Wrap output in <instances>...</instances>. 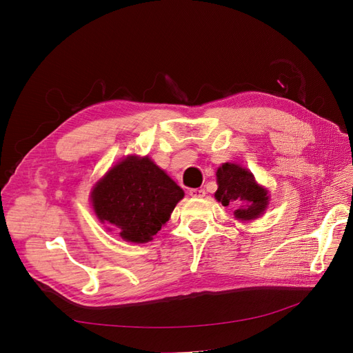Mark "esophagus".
Segmentation results:
<instances>
[{
	"mask_svg": "<svg viewBox=\"0 0 353 353\" xmlns=\"http://www.w3.org/2000/svg\"><path fill=\"white\" fill-rule=\"evenodd\" d=\"M189 193H190V196H192V197H194V199L205 197V194H206V192L203 190V189H192Z\"/></svg>",
	"mask_w": 353,
	"mask_h": 353,
	"instance_id": "1",
	"label": "esophagus"
}]
</instances>
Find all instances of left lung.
Segmentation results:
<instances>
[{
    "mask_svg": "<svg viewBox=\"0 0 353 353\" xmlns=\"http://www.w3.org/2000/svg\"><path fill=\"white\" fill-rule=\"evenodd\" d=\"M217 192L214 197L223 206L234 208V217L242 221L262 216L269 205L268 190L259 186L246 167L236 163H223L217 172Z\"/></svg>",
    "mask_w": 353,
    "mask_h": 353,
    "instance_id": "8db88e82",
    "label": "left lung"
}]
</instances>
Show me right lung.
Listing matches in <instances>:
<instances>
[{"mask_svg":"<svg viewBox=\"0 0 353 353\" xmlns=\"http://www.w3.org/2000/svg\"><path fill=\"white\" fill-rule=\"evenodd\" d=\"M183 197V189L152 159L128 156L96 183L91 205L101 223L116 226L125 242L147 243Z\"/></svg>","mask_w":353,"mask_h":353,"instance_id":"right-lung-1","label":"right lung"}]
</instances>
